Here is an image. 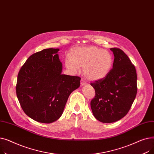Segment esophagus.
Wrapping results in <instances>:
<instances>
[{
	"instance_id": "1",
	"label": "esophagus",
	"mask_w": 154,
	"mask_h": 154,
	"mask_svg": "<svg viewBox=\"0 0 154 154\" xmlns=\"http://www.w3.org/2000/svg\"><path fill=\"white\" fill-rule=\"evenodd\" d=\"M86 84H87V81L85 80V79H84V78H82L81 80H80V85H81V86H83Z\"/></svg>"
}]
</instances>
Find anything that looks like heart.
Wrapping results in <instances>:
<instances>
[{
  "label": "heart",
  "instance_id": "b5f03b06",
  "mask_svg": "<svg viewBox=\"0 0 154 154\" xmlns=\"http://www.w3.org/2000/svg\"><path fill=\"white\" fill-rule=\"evenodd\" d=\"M66 67L73 72L84 69L85 76L91 80H99L106 77L112 64V56L107 51L95 46L75 48L70 58L65 61Z\"/></svg>",
  "mask_w": 154,
  "mask_h": 154
}]
</instances>
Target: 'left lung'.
I'll list each match as a JSON object with an SVG mask.
<instances>
[{
  "mask_svg": "<svg viewBox=\"0 0 154 154\" xmlns=\"http://www.w3.org/2000/svg\"><path fill=\"white\" fill-rule=\"evenodd\" d=\"M110 50L114 55L113 68L106 77L91 83L95 91L91 102L92 113L103 123L114 122L125 116L137 92L134 65L120 48Z\"/></svg>",
  "mask_w": 154,
  "mask_h": 154,
  "instance_id": "1",
  "label": "left lung"
}]
</instances>
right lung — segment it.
I'll return each mask as SVG.
<instances>
[{"label":"right lung","instance_id":"1","mask_svg":"<svg viewBox=\"0 0 154 154\" xmlns=\"http://www.w3.org/2000/svg\"><path fill=\"white\" fill-rule=\"evenodd\" d=\"M59 48H46L31 55L20 68L16 94L29 117L49 124L62 116L70 94L80 86V77L62 74Z\"/></svg>","mask_w":154,"mask_h":154}]
</instances>
